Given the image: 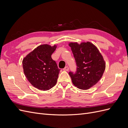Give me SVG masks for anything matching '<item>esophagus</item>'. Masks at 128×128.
<instances>
[{"label":"esophagus","instance_id":"obj_1","mask_svg":"<svg viewBox=\"0 0 128 128\" xmlns=\"http://www.w3.org/2000/svg\"><path fill=\"white\" fill-rule=\"evenodd\" d=\"M64 71H68L69 70V67H68V66L65 67L64 68Z\"/></svg>","mask_w":128,"mask_h":128}]
</instances>
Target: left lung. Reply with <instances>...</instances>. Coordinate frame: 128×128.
<instances>
[{
    "label": "left lung",
    "instance_id": "1",
    "mask_svg": "<svg viewBox=\"0 0 128 128\" xmlns=\"http://www.w3.org/2000/svg\"><path fill=\"white\" fill-rule=\"evenodd\" d=\"M77 66L76 72H70L72 82L82 90H88L102 78L106 67L105 62L99 50L90 42H70Z\"/></svg>",
    "mask_w": 128,
    "mask_h": 128
}]
</instances>
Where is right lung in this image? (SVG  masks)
Instances as JSON below:
<instances>
[{
  "mask_svg": "<svg viewBox=\"0 0 128 128\" xmlns=\"http://www.w3.org/2000/svg\"><path fill=\"white\" fill-rule=\"evenodd\" d=\"M56 45L38 46L22 61L26 77L34 88L46 91L55 86L60 69L51 58Z\"/></svg>",
  "mask_w": 128,
  "mask_h": 128,
  "instance_id": "obj_1",
  "label": "right lung"
}]
</instances>
